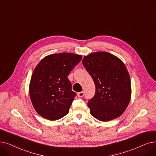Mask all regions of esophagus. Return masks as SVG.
<instances>
[{
  "label": "esophagus",
  "mask_w": 156,
  "mask_h": 156,
  "mask_svg": "<svg viewBox=\"0 0 156 156\" xmlns=\"http://www.w3.org/2000/svg\"><path fill=\"white\" fill-rule=\"evenodd\" d=\"M78 96L79 98H82L84 96V92H80L78 93Z\"/></svg>",
  "instance_id": "1"
}]
</instances>
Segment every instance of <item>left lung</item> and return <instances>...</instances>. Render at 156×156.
<instances>
[{
	"label": "left lung",
	"instance_id": "8db88e82",
	"mask_svg": "<svg viewBox=\"0 0 156 156\" xmlns=\"http://www.w3.org/2000/svg\"><path fill=\"white\" fill-rule=\"evenodd\" d=\"M82 63L96 86L94 96L88 102L90 114L103 122L120 116L131 96V80L125 64L105 51L89 54L84 57Z\"/></svg>",
	"mask_w": 156,
	"mask_h": 156
}]
</instances>
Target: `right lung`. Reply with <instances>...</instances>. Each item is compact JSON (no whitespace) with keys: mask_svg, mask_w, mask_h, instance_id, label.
<instances>
[{"mask_svg":"<svg viewBox=\"0 0 156 156\" xmlns=\"http://www.w3.org/2000/svg\"><path fill=\"white\" fill-rule=\"evenodd\" d=\"M82 60L71 53L51 54L43 58L34 69L29 85L30 98L39 115L50 120L62 118L69 113L76 93L67 78Z\"/></svg>","mask_w":156,"mask_h":156,"instance_id":"1","label":"right lung"}]
</instances>
